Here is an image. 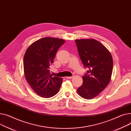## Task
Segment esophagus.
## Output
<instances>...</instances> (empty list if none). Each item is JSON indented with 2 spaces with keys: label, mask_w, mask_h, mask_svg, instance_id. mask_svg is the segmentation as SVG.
<instances>
[{
  "label": "esophagus",
  "mask_w": 131,
  "mask_h": 131,
  "mask_svg": "<svg viewBox=\"0 0 131 131\" xmlns=\"http://www.w3.org/2000/svg\"><path fill=\"white\" fill-rule=\"evenodd\" d=\"M73 77H74V76H67V77H66V78L67 79H72V78Z\"/></svg>",
  "instance_id": "34e87169"
}]
</instances>
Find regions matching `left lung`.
<instances>
[{"label":"left lung","mask_w":131,"mask_h":131,"mask_svg":"<svg viewBox=\"0 0 131 131\" xmlns=\"http://www.w3.org/2000/svg\"><path fill=\"white\" fill-rule=\"evenodd\" d=\"M77 50L87 74L83 76V82L77 93L83 99L91 100L99 95L110 83L113 62L109 50L94 39L75 40Z\"/></svg>","instance_id":"obj_1"}]
</instances>
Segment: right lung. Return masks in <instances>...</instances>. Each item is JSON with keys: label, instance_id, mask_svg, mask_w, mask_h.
I'll return each mask as SVG.
<instances>
[{"label": "right lung", "instance_id": "obj_1", "mask_svg": "<svg viewBox=\"0 0 131 131\" xmlns=\"http://www.w3.org/2000/svg\"><path fill=\"white\" fill-rule=\"evenodd\" d=\"M65 41L46 37L34 42L24 57V71L26 81L38 95L49 98L58 93L63 78L52 77L49 68L56 51Z\"/></svg>", "mask_w": 131, "mask_h": 131}]
</instances>
